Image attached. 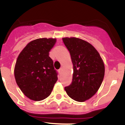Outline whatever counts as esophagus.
Segmentation results:
<instances>
[{
	"label": "esophagus",
	"mask_w": 125,
	"mask_h": 125,
	"mask_svg": "<svg viewBox=\"0 0 125 125\" xmlns=\"http://www.w3.org/2000/svg\"><path fill=\"white\" fill-rule=\"evenodd\" d=\"M61 71H62V69H61H61H59V70H58V72H59V74L61 73Z\"/></svg>",
	"instance_id": "esophagus-1"
}]
</instances>
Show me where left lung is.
<instances>
[{
  "instance_id": "obj_1",
  "label": "left lung",
  "mask_w": 125,
  "mask_h": 125,
  "mask_svg": "<svg viewBox=\"0 0 125 125\" xmlns=\"http://www.w3.org/2000/svg\"><path fill=\"white\" fill-rule=\"evenodd\" d=\"M62 41L70 52L73 64L72 83L65 91L73 100L83 102L98 91L104 76V65L96 49L88 42L76 37Z\"/></svg>"
}]
</instances>
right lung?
Segmentation results:
<instances>
[{
  "label": "right lung",
  "instance_id": "add662e5",
  "mask_svg": "<svg viewBox=\"0 0 125 125\" xmlns=\"http://www.w3.org/2000/svg\"><path fill=\"white\" fill-rule=\"evenodd\" d=\"M56 39L40 38L30 42L17 57L14 76L22 92L34 101L51 94L57 80V73L49 52Z\"/></svg>",
  "mask_w": 125,
  "mask_h": 125
}]
</instances>
